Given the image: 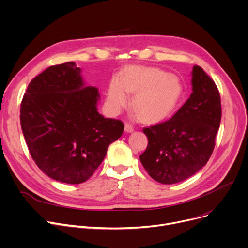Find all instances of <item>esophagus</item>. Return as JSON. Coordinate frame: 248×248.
Returning <instances> with one entry per match:
<instances>
[{
  "instance_id": "34e87169",
  "label": "esophagus",
  "mask_w": 248,
  "mask_h": 248,
  "mask_svg": "<svg viewBox=\"0 0 248 248\" xmlns=\"http://www.w3.org/2000/svg\"><path fill=\"white\" fill-rule=\"evenodd\" d=\"M134 126L129 124H124V131L126 133H133L134 132Z\"/></svg>"
}]
</instances>
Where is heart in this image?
<instances>
[{
	"instance_id": "heart-1",
	"label": "heart",
	"mask_w": 248,
	"mask_h": 248,
	"mask_svg": "<svg viewBox=\"0 0 248 248\" xmlns=\"http://www.w3.org/2000/svg\"><path fill=\"white\" fill-rule=\"evenodd\" d=\"M137 115L151 123H159L170 116L182 99L184 86L180 78L157 67L129 66L119 77L112 78L108 90V104L119 113L131 100Z\"/></svg>"
}]
</instances>
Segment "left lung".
<instances>
[{"label": "left lung", "instance_id": "8db88e82", "mask_svg": "<svg viewBox=\"0 0 248 248\" xmlns=\"http://www.w3.org/2000/svg\"><path fill=\"white\" fill-rule=\"evenodd\" d=\"M192 93L171 120L145 127L147 150L140 155L159 183L175 184L202 169L211 157L221 121V100L214 81L195 65Z\"/></svg>", "mask_w": 248, "mask_h": 248}]
</instances>
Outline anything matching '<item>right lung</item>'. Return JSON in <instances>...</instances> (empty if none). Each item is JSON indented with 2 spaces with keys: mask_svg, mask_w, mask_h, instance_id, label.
Returning <instances> with one entry per match:
<instances>
[{
  "mask_svg": "<svg viewBox=\"0 0 248 248\" xmlns=\"http://www.w3.org/2000/svg\"><path fill=\"white\" fill-rule=\"evenodd\" d=\"M99 99L98 88L86 85L74 62L47 68L28 85L21 127L31 157L48 177L83 183L123 135L121 121L98 112Z\"/></svg>",
  "mask_w": 248,
  "mask_h": 248,
  "instance_id": "right-lung-1",
  "label": "right lung"
}]
</instances>
